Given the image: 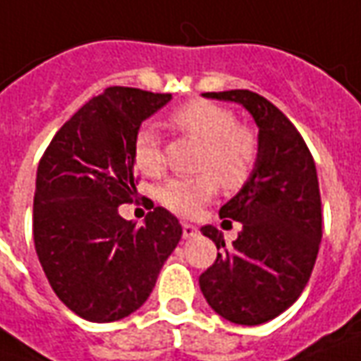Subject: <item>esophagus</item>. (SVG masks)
<instances>
[{"instance_id":"esophagus-1","label":"esophagus","mask_w":361,"mask_h":361,"mask_svg":"<svg viewBox=\"0 0 361 361\" xmlns=\"http://www.w3.org/2000/svg\"><path fill=\"white\" fill-rule=\"evenodd\" d=\"M181 231H183V238H191L197 234V226L191 223H181Z\"/></svg>"}]
</instances>
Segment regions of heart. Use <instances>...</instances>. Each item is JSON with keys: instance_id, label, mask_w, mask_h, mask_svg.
<instances>
[{"instance_id": "1", "label": "heart", "mask_w": 361, "mask_h": 361, "mask_svg": "<svg viewBox=\"0 0 361 361\" xmlns=\"http://www.w3.org/2000/svg\"><path fill=\"white\" fill-rule=\"evenodd\" d=\"M172 123L203 145L195 178H172L158 189V199L178 215L191 216L215 197L219 183L226 191L242 188L250 178L258 145L248 128L236 127V117L228 109L211 102H191L172 115ZM133 162L138 172L158 176L164 170L160 140L152 128H140Z\"/></svg>"}]
</instances>
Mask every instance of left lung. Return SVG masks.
<instances>
[{
	"label": "left lung",
	"instance_id": "8db88e82",
	"mask_svg": "<svg viewBox=\"0 0 361 361\" xmlns=\"http://www.w3.org/2000/svg\"><path fill=\"white\" fill-rule=\"evenodd\" d=\"M238 103L258 127L250 178L219 215L242 223L231 248L223 233H201L216 244L215 264L199 286L211 309L234 324L256 326L289 309L307 286L322 238L317 168L303 137L274 103L250 90L203 93Z\"/></svg>",
	"mask_w": 361,
	"mask_h": 361
}]
</instances>
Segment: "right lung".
I'll return each mask as SVG.
<instances>
[{"mask_svg":"<svg viewBox=\"0 0 361 361\" xmlns=\"http://www.w3.org/2000/svg\"><path fill=\"white\" fill-rule=\"evenodd\" d=\"M170 93L107 87L50 140L37 170L32 236L44 276L78 317L113 322L140 309L181 238L180 221L156 207L142 226L119 205L137 195L133 146Z\"/></svg>","mask_w":361,"mask_h":361,"instance_id":"add662e5","label":"right lung"}]
</instances>
